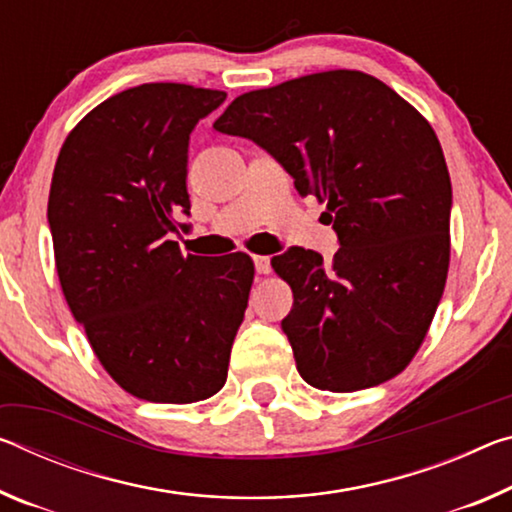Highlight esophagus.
<instances>
[{"mask_svg":"<svg viewBox=\"0 0 512 512\" xmlns=\"http://www.w3.org/2000/svg\"><path fill=\"white\" fill-rule=\"evenodd\" d=\"M253 262H255V271H257L259 275L271 273V257H266V255H255V257H253Z\"/></svg>","mask_w":512,"mask_h":512,"instance_id":"34e87169","label":"esophagus"}]
</instances>
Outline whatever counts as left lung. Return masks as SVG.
Returning a JSON list of instances; mask_svg holds the SVG:
<instances>
[{"instance_id": "8db88e82", "label": "left lung", "mask_w": 512, "mask_h": 512, "mask_svg": "<svg viewBox=\"0 0 512 512\" xmlns=\"http://www.w3.org/2000/svg\"><path fill=\"white\" fill-rule=\"evenodd\" d=\"M214 129L278 159L337 232L330 262L298 246L271 259L305 383L355 392L401 373L449 273L451 177L428 120L380 79L328 70L239 95Z\"/></svg>"}]
</instances>
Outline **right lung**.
Here are the masks:
<instances>
[{"label":"right lung","instance_id":"1","mask_svg":"<svg viewBox=\"0 0 512 512\" xmlns=\"http://www.w3.org/2000/svg\"><path fill=\"white\" fill-rule=\"evenodd\" d=\"M223 91L141 84L104 100L56 159L47 221L68 307L136 399L196 403L225 385L255 264L182 255L189 136Z\"/></svg>","mask_w":512,"mask_h":512}]
</instances>
